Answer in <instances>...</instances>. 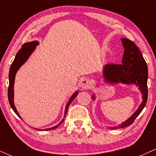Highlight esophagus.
Segmentation results:
<instances>
[{
  "label": "esophagus",
  "mask_w": 156,
  "mask_h": 156,
  "mask_svg": "<svg viewBox=\"0 0 156 156\" xmlns=\"http://www.w3.org/2000/svg\"><path fill=\"white\" fill-rule=\"evenodd\" d=\"M80 86L83 89H88L91 86V81L88 78H84V79L82 80Z\"/></svg>",
  "instance_id": "obj_1"
}]
</instances>
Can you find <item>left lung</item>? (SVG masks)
Wrapping results in <instances>:
<instances>
[{
  "label": "left lung",
  "mask_w": 156,
  "mask_h": 156,
  "mask_svg": "<svg viewBox=\"0 0 156 156\" xmlns=\"http://www.w3.org/2000/svg\"><path fill=\"white\" fill-rule=\"evenodd\" d=\"M122 42L125 47L122 64L109 63L106 65L104 69V78L110 83L122 82L126 84H136L139 86L143 94V101L138 109L129 119L117 127H113L112 128V129L124 128L131 125L143 111L147 103L148 96L147 86V66L143 55L133 41L122 38Z\"/></svg>",
  "instance_id": "1"
}]
</instances>
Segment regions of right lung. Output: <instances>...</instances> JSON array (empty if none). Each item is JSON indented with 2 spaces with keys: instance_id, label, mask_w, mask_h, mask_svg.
<instances>
[{
  "instance_id": "obj_1",
  "label": "right lung",
  "mask_w": 156,
  "mask_h": 156,
  "mask_svg": "<svg viewBox=\"0 0 156 156\" xmlns=\"http://www.w3.org/2000/svg\"><path fill=\"white\" fill-rule=\"evenodd\" d=\"M38 44L39 42H37V41H33V42H27V43H25L24 44H23L22 47H21L20 50H19V52H17L14 60H13V62H12V64H11V68H10L9 75V89H8V98H9V104L10 105H11V108H12V109L14 111L15 113L17 114L18 117L20 118L21 117L19 116V113H18L17 110L16 109L14 106V103H13V85H14L15 76H16V73L17 70H19V68H20V67L23 65V62L27 60V59L29 58V55H30L31 53L34 51L35 47H36L37 45H38ZM77 95H78V92H76L73 95L71 96L70 101H69L68 104H67L63 119H62L58 125L55 126V127H51V128H47V129H45L44 130H52V129H55L62 123V122L64 121L65 117H66V116L67 112H68L69 106H70V104H71L73 100L76 98V96Z\"/></svg>"
}]
</instances>
